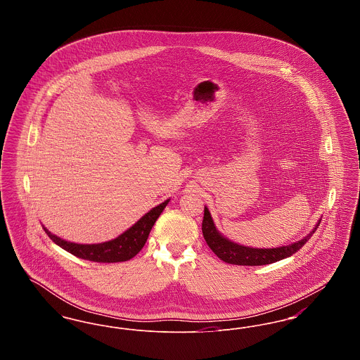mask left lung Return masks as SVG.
I'll list each match as a JSON object with an SVG mask.
<instances>
[{"label":"left lung","mask_w":360,"mask_h":360,"mask_svg":"<svg viewBox=\"0 0 360 360\" xmlns=\"http://www.w3.org/2000/svg\"><path fill=\"white\" fill-rule=\"evenodd\" d=\"M314 231L305 239L300 240L291 245L262 250V248H250V247L239 245L231 240L225 239L216 231L210 213L206 207L204 210V220H202V235L209 248L225 263L239 264V266H263V264H270L278 260H282L285 257H291L292 254H295L302 248V245L310 239Z\"/></svg>","instance_id":"obj_1"}]
</instances>
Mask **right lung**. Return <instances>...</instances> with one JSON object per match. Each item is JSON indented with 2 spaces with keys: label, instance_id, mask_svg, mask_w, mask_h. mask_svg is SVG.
<instances>
[{
  "label": "right lung",
  "instance_id": "right-lung-1",
  "mask_svg": "<svg viewBox=\"0 0 360 360\" xmlns=\"http://www.w3.org/2000/svg\"><path fill=\"white\" fill-rule=\"evenodd\" d=\"M169 204V200L162 202L160 205L155 206L147 214H144L135 225H132L128 231H125L122 235L115 240L101 243V244H75L66 240H62L49 229L44 228L49 238L66 250L70 254L75 257L91 260V262H100V263H116V262H125L135 257L140 252V250L144 247L147 238L154 226L155 221L163 212V209Z\"/></svg>",
  "mask_w": 360,
  "mask_h": 360
}]
</instances>
